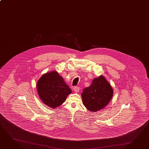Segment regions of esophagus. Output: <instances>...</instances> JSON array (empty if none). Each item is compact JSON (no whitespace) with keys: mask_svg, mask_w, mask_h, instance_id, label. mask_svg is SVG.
I'll return each instance as SVG.
<instances>
[{"mask_svg":"<svg viewBox=\"0 0 149 149\" xmlns=\"http://www.w3.org/2000/svg\"><path fill=\"white\" fill-rule=\"evenodd\" d=\"M73 91L75 92V93H78L79 91V87H74L73 88Z\"/></svg>","mask_w":149,"mask_h":149,"instance_id":"34e87169","label":"esophagus"}]
</instances>
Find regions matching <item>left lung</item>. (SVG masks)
Masks as SVG:
<instances>
[{
    "label": "left lung",
    "mask_w": 149,
    "mask_h": 149,
    "mask_svg": "<svg viewBox=\"0 0 149 149\" xmlns=\"http://www.w3.org/2000/svg\"><path fill=\"white\" fill-rule=\"evenodd\" d=\"M111 84L102 75L93 79L91 85L83 90L82 103L86 108L96 112L105 108L113 96Z\"/></svg>",
    "instance_id": "1"
}]
</instances>
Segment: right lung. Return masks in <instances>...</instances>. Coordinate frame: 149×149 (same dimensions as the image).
<instances>
[{
  "mask_svg": "<svg viewBox=\"0 0 149 149\" xmlns=\"http://www.w3.org/2000/svg\"><path fill=\"white\" fill-rule=\"evenodd\" d=\"M36 87L42 102L53 109L62 105L72 93L64 79L55 70L41 76L38 81Z\"/></svg>",
  "mask_w": 149,
  "mask_h": 149,
  "instance_id": "obj_1",
  "label": "right lung"
}]
</instances>
